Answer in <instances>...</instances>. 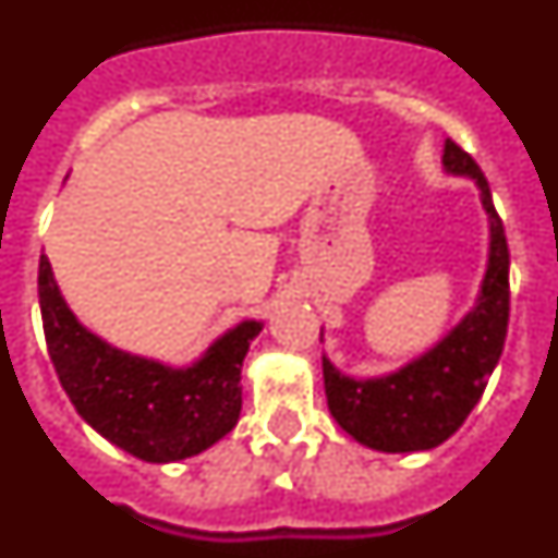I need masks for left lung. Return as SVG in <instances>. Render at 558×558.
Masks as SVG:
<instances>
[{
  "instance_id": "obj_1",
  "label": "left lung",
  "mask_w": 558,
  "mask_h": 558,
  "mask_svg": "<svg viewBox=\"0 0 558 558\" xmlns=\"http://www.w3.org/2000/svg\"><path fill=\"white\" fill-rule=\"evenodd\" d=\"M447 175L470 179L489 220V254L475 304L456 327L388 374L352 377L324 354L329 413L343 430L379 452H425L463 425L495 372L509 327V245L481 167L456 142H445ZM324 338V329H322Z\"/></svg>"
}]
</instances>
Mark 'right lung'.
Returning a JSON list of instances; mask_svg holds the SVG:
<instances>
[{
    "label": "right lung",
    "instance_id": "1",
    "mask_svg": "<svg viewBox=\"0 0 558 558\" xmlns=\"http://www.w3.org/2000/svg\"><path fill=\"white\" fill-rule=\"evenodd\" d=\"M38 304L63 391L83 422L113 447L140 461L170 463L209 450L234 430L243 408L240 368L263 322L245 318L211 340L201 357L172 366L113 347L81 324L47 256L38 263Z\"/></svg>",
    "mask_w": 558,
    "mask_h": 558
}]
</instances>
